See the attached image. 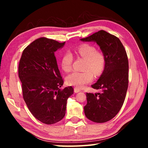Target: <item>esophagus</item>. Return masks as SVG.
<instances>
[{
	"instance_id": "obj_1",
	"label": "esophagus",
	"mask_w": 148,
	"mask_h": 148,
	"mask_svg": "<svg viewBox=\"0 0 148 148\" xmlns=\"http://www.w3.org/2000/svg\"><path fill=\"white\" fill-rule=\"evenodd\" d=\"M74 90V92L75 93H78V92H81V90L79 88H77V87H75Z\"/></svg>"
}]
</instances>
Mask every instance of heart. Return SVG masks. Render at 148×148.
Listing matches in <instances>:
<instances>
[{"label": "heart", "instance_id": "1", "mask_svg": "<svg viewBox=\"0 0 148 148\" xmlns=\"http://www.w3.org/2000/svg\"><path fill=\"white\" fill-rule=\"evenodd\" d=\"M77 52L86 63L84 69L85 71H74L66 77L69 85L82 88L84 84L90 83L93 79V74L98 76L102 74L105 67L106 58L102 53L96 51V48L89 44H83L77 49ZM73 55L70 51H66L61 59V67L65 72L71 70Z\"/></svg>", "mask_w": 148, "mask_h": 148}]
</instances>
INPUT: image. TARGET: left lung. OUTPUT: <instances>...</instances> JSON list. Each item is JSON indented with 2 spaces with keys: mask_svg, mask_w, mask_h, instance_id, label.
Wrapping results in <instances>:
<instances>
[{
  "mask_svg": "<svg viewBox=\"0 0 148 148\" xmlns=\"http://www.w3.org/2000/svg\"><path fill=\"white\" fill-rule=\"evenodd\" d=\"M95 42L105 56L103 71L97 82L92 85L100 90L97 93H86L87 103L84 114L90 120L105 123L111 120L120 111L128 85V61L123 45L117 37L104 30L80 39Z\"/></svg>",
  "mask_w": 148,
  "mask_h": 148,
  "instance_id": "8db88e82",
  "label": "left lung"
}]
</instances>
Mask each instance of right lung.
Here are the masks:
<instances>
[{"instance_id": "right-lung-1", "label": "right lung", "mask_w": 148, "mask_h": 148, "mask_svg": "<svg viewBox=\"0 0 148 148\" xmlns=\"http://www.w3.org/2000/svg\"><path fill=\"white\" fill-rule=\"evenodd\" d=\"M65 42L41 37L23 50L18 67L23 97L36 119L47 125L54 124L65 116L68 98L73 88L61 90L64 84L55 52Z\"/></svg>"}]
</instances>
